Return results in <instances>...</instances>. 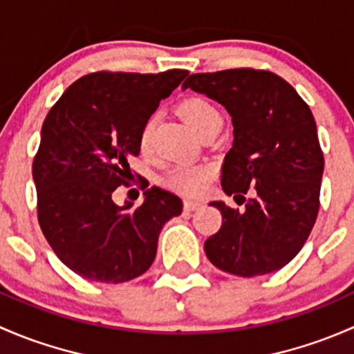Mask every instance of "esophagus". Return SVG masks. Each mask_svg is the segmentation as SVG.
Masks as SVG:
<instances>
[{"mask_svg": "<svg viewBox=\"0 0 354 354\" xmlns=\"http://www.w3.org/2000/svg\"><path fill=\"white\" fill-rule=\"evenodd\" d=\"M201 206H203V203L192 201V199H185V201H184V209L185 211H196V209H199Z\"/></svg>", "mask_w": 354, "mask_h": 354, "instance_id": "obj_1", "label": "esophagus"}]
</instances>
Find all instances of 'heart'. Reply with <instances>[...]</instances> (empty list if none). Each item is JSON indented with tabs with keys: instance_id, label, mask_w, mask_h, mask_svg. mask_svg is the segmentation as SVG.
Listing matches in <instances>:
<instances>
[{
	"instance_id": "b5f03b06",
	"label": "heart",
	"mask_w": 354,
	"mask_h": 354,
	"mask_svg": "<svg viewBox=\"0 0 354 354\" xmlns=\"http://www.w3.org/2000/svg\"><path fill=\"white\" fill-rule=\"evenodd\" d=\"M178 112L201 136L209 131H218L223 122L221 112L214 104L203 97H189L178 105ZM156 118L151 115L145 121L140 131V150L150 153L153 147V131H155ZM209 178V169L206 165H191V163H178L165 176V184L184 194H198Z\"/></svg>"
}]
</instances>
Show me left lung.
<instances>
[{
    "label": "left lung",
    "mask_w": 354,
    "mask_h": 354,
    "mask_svg": "<svg viewBox=\"0 0 354 354\" xmlns=\"http://www.w3.org/2000/svg\"><path fill=\"white\" fill-rule=\"evenodd\" d=\"M185 88L230 112L235 140L221 165V187L245 203L243 211L211 203L221 228L204 242L207 259L242 278L278 271L300 252L319 214L324 153L310 107L266 69L196 73ZM249 190L254 198L245 202Z\"/></svg>",
    "instance_id": "obj_1"
}]
</instances>
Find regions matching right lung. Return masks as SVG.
Returning <instances> with one entry per match:
<instances>
[{
    "label": "right lung",
    "mask_w": 354,
    "mask_h": 354,
    "mask_svg": "<svg viewBox=\"0 0 354 354\" xmlns=\"http://www.w3.org/2000/svg\"><path fill=\"white\" fill-rule=\"evenodd\" d=\"M187 75L90 73L46 115L32 163L37 218L56 256L76 274L114 285L138 278L155 261L163 225L182 213V199L160 187L148 189L134 209L118 206L112 192L133 178L129 160L140 155L145 121Z\"/></svg>",
    "instance_id": "1"
}]
</instances>
